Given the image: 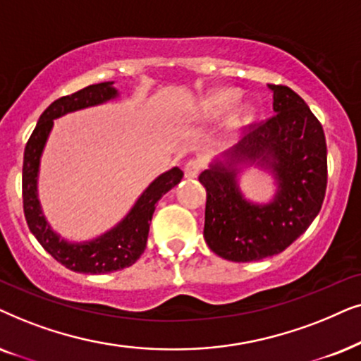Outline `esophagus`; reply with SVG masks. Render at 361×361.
<instances>
[{
  "mask_svg": "<svg viewBox=\"0 0 361 361\" xmlns=\"http://www.w3.org/2000/svg\"><path fill=\"white\" fill-rule=\"evenodd\" d=\"M200 171H201V163L200 161L190 160L185 165V176L188 178V180H195V178L200 175Z\"/></svg>",
  "mask_w": 361,
  "mask_h": 361,
  "instance_id": "1",
  "label": "esophagus"
}]
</instances>
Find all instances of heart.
I'll return each mask as SVG.
<instances>
[{
	"label": "heart",
	"mask_w": 361,
	"mask_h": 361,
	"mask_svg": "<svg viewBox=\"0 0 361 361\" xmlns=\"http://www.w3.org/2000/svg\"><path fill=\"white\" fill-rule=\"evenodd\" d=\"M239 95L241 94L234 89L213 90V92L206 94L204 97L200 100L198 105H196L195 117L198 118L200 122L204 123L218 122V120L223 118L224 115L236 105ZM252 115L254 110L251 105H241V107L233 114V117H231V125H233V127H238V125L247 122Z\"/></svg>",
	"instance_id": "b5f03b06"
}]
</instances>
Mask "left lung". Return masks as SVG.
<instances>
[{
	"instance_id": "left-lung-1",
	"label": "left lung",
	"mask_w": 361,
	"mask_h": 361,
	"mask_svg": "<svg viewBox=\"0 0 361 361\" xmlns=\"http://www.w3.org/2000/svg\"><path fill=\"white\" fill-rule=\"evenodd\" d=\"M274 114L254 123L243 140L200 175L206 188L204 241L219 257L251 262L289 247L319 214L326 190L324 128L309 105L287 85L269 84ZM247 164L273 173L271 204L243 198L237 175Z\"/></svg>"
}]
</instances>
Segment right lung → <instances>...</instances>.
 Returning a JSON list of instances; mask_svg holds the SVG:
<instances>
[{
  "label": "right lung",
  "mask_w": 361,
  "mask_h": 361,
  "mask_svg": "<svg viewBox=\"0 0 361 361\" xmlns=\"http://www.w3.org/2000/svg\"><path fill=\"white\" fill-rule=\"evenodd\" d=\"M117 97L118 92L114 87V82H100L54 100L37 120L35 132L31 133L24 148L23 208L27 226L41 246L57 262L74 272L109 274L132 266L147 247L148 231H150L152 216L155 213L158 200L180 183L183 178V171L178 166L161 173L148 185L133 208L117 226L92 241L69 243L51 228L46 216L42 214L39 198H37V176H39L42 150L46 147L54 120L66 114L105 104Z\"/></svg>",
  "instance_id": "1"
}]
</instances>
